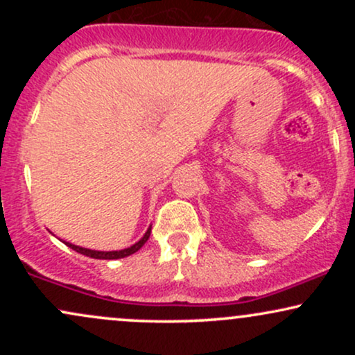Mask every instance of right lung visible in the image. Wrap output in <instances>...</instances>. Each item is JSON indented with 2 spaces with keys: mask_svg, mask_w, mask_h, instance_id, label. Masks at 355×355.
Wrapping results in <instances>:
<instances>
[{
  "mask_svg": "<svg viewBox=\"0 0 355 355\" xmlns=\"http://www.w3.org/2000/svg\"><path fill=\"white\" fill-rule=\"evenodd\" d=\"M150 232H152V229L146 230V234L141 237L138 242L135 243V245L125 248V250H116V252H98V250H89V248H83V247H78V245H73V243H67L68 247H71L73 250H76L78 254H83L87 257H92V259H101V260H115V259H123V257H128L132 254H135L137 250H140L141 247L145 245V242L148 240L150 237Z\"/></svg>",
  "mask_w": 355,
  "mask_h": 355,
  "instance_id": "add662e5",
  "label": "right lung"
}]
</instances>
